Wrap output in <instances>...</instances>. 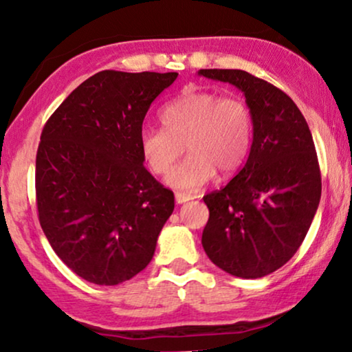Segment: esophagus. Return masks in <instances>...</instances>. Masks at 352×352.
Returning a JSON list of instances; mask_svg holds the SVG:
<instances>
[{
	"instance_id": "esophagus-1",
	"label": "esophagus",
	"mask_w": 352,
	"mask_h": 352,
	"mask_svg": "<svg viewBox=\"0 0 352 352\" xmlns=\"http://www.w3.org/2000/svg\"><path fill=\"white\" fill-rule=\"evenodd\" d=\"M175 199H176V202L177 204H184V202H188V201H190V197L189 194H184V192H176L175 194Z\"/></svg>"
}]
</instances>
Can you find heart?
Masks as SVG:
<instances>
[{
  "label": "heart",
  "mask_w": 352,
  "mask_h": 352,
  "mask_svg": "<svg viewBox=\"0 0 352 352\" xmlns=\"http://www.w3.org/2000/svg\"><path fill=\"white\" fill-rule=\"evenodd\" d=\"M164 127L140 132V151L155 175L168 173L186 148L190 156L169 172L175 189L197 190L220 171L232 176L251 153L253 112L240 98H223L214 91H189L163 107Z\"/></svg>",
  "instance_id": "heart-1"
}]
</instances>
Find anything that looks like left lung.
Here are the masks:
<instances>
[{
	"instance_id": "obj_1",
	"label": "left lung",
	"mask_w": 352,
	"mask_h": 352,
	"mask_svg": "<svg viewBox=\"0 0 352 352\" xmlns=\"http://www.w3.org/2000/svg\"><path fill=\"white\" fill-rule=\"evenodd\" d=\"M236 86L253 112L254 138L240 173L204 196L202 246L215 266L258 279L300 248L322 197V175L305 117L284 91L243 70H199Z\"/></svg>"
}]
</instances>
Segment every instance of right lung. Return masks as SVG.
Here are the masks:
<instances>
[{"label": "right lung", "instance_id": "right-lung-1", "mask_svg": "<svg viewBox=\"0 0 352 352\" xmlns=\"http://www.w3.org/2000/svg\"><path fill=\"white\" fill-rule=\"evenodd\" d=\"M177 73L104 70L83 81L42 130L38 222L75 274L117 285L143 271L175 194L143 166L142 124Z\"/></svg>", "mask_w": 352, "mask_h": 352}]
</instances>
